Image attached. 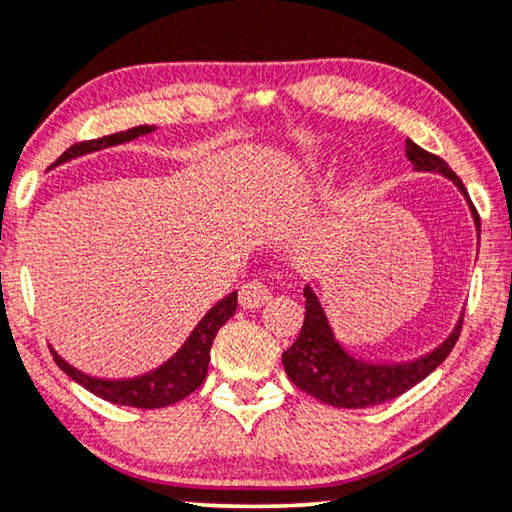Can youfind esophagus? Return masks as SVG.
<instances>
[{"label":"esophagus","instance_id":"obj_1","mask_svg":"<svg viewBox=\"0 0 512 512\" xmlns=\"http://www.w3.org/2000/svg\"><path fill=\"white\" fill-rule=\"evenodd\" d=\"M269 300H271V290L264 286L262 281H257V278H252V281L245 283L241 293H238V302H241V307L245 309H260Z\"/></svg>","mask_w":512,"mask_h":512}]
</instances>
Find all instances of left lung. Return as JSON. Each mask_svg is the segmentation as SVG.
Wrapping results in <instances>:
<instances>
[{"label": "left lung", "instance_id": "8db88e82", "mask_svg": "<svg viewBox=\"0 0 512 512\" xmlns=\"http://www.w3.org/2000/svg\"><path fill=\"white\" fill-rule=\"evenodd\" d=\"M406 158L411 160L413 170L418 172H439L446 179H451L461 189L465 198L470 196L465 191L463 181L458 174L444 163L435 153H428L425 148L413 144L406 139ZM472 219L480 229V215H477L475 205L470 203ZM463 328V316L458 319L454 333L446 338L437 349L416 361H406V364H371V361L357 359L347 354L338 340H335L331 323L326 319L319 297L314 290L304 286V323L302 331L283 352V368H286L288 378L293 380L295 387L302 392L312 394L314 399L323 404L338 406V409H368V406L385 404L420 380H425L442 361L449 357L454 349L458 335Z\"/></svg>", "mask_w": 512, "mask_h": 512}]
</instances>
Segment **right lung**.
Wrapping results in <instances>:
<instances>
[{"label":"right lung","instance_id":"right-lung-1","mask_svg":"<svg viewBox=\"0 0 512 512\" xmlns=\"http://www.w3.org/2000/svg\"><path fill=\"white\" fill-rule=\"evenodd\" d=\"M153 129L155 127L151 125H139V127L127 129V132H115L111 137L80 141V144L70 146L68 151L56 160V165L68 163V160L73 158H80L84 153H94V151H101V148L118 146V144H125V141L144 137V134H151ZM236 302H238L236 293L226 295L224 300H219L215 307L200 319L198 326L193 328V333L186 338V342L179 347V352L174 354L172 359H167L163 366L153 368V371L139 375V378H127V380L92 378V375L77 371V368L70 366L66 359L58 357L56 349H51V354H54L56 366L61 368L63 373L70 375L75 383H80L84 390L96 394V397L113 401V404H120V406L163 409V406L177 404V401L189 397L193 390H198V387L203 385L205 375H208L212 340H215L219 328H222L224 323L236 314Z\"/></svg>","mask_w":512,"mask_h":512}]
</instances>
